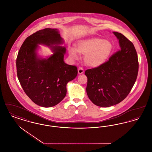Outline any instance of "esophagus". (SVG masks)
I'll use <instances>...</instances> for the list:
<instances>
[{
    "instance_id": "34e87169",
    "label": "esophagus",
    "mask_w": 152,
    "mask_h": 152,
    "mask_svg": "<svg viewBox=\"0 0 152 152\" xmlns=\"http://www.w3.org/2000/svg\"><path fill=\"white\" fill-rule=\"evenodd\" d=\"M84 72V69H83V68H81V67H79V68H78V73H79V75H81V74L83 73Z\"/></svg>"
}]
</instances>
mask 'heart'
I'll return each mask as SVG.
<instances>
[{
	"mask_svg": "<svg viewBox=\"0 0 152 152\" xmlns=\"http://www.w3.org/2000/svg\"><path fill=\"white\" fill-rule=\"evenodd\" d=\"M114 46L108 40L92 37L79 41L77 48L69 47V54L74 60L79 58V53L85 55V62L91 67H97L104 64L112 54Z\"/></svg>",
	"mask_w": 152,
	"mask_h": 152,
	"instance_id": "1",
	"label": "heart"
}]
</instances>
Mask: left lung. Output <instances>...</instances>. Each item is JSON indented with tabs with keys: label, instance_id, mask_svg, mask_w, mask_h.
Listing matches in <instances>:
<instances>
[{
	"label": "left lung",
	"instance_id": "1",
	"mask_svg": "<svg viewBox=\"0 0 152 152\" xmlns=\"http://www.w3.org/2000/svg\"><path fill=\"white\" fill-rule=\"evenodd\" d=\"M113 33L118 40L120 50L108 61L85 72L87 95L101 107H110L124 100L137 77L138 61L133 44L121 33Z\"/></svg>",
	"mask_w": 152,
	"mask_h": 152
}]
</instances>
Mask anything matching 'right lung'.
Instances as JSON below:
<instances>
[{"instance_id":"obj_1","label":"right lung","mask_w":152,"mask_h":152,"mask_svg":"<svg viewBox=\"0 0 152 152\" xmlns=\"http://www.w3.org/2000/svg\"><path fill=\"white\" fill-rule=\"evenodd\" d=\"M58 29L46 28L28 36L16 58L17 75L24 91L37 105L53 107L66 94L67 83L77 75L76 66L64 61L66 48ZM39 45L50 48L53 54L42 58L37 53Z\"/></svg>"}]
</instances>
